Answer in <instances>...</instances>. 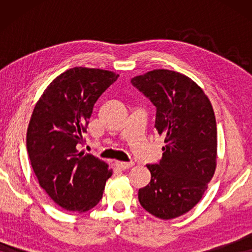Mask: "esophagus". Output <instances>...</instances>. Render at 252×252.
Masks as SVG:
<instances>
[{
    "instance_id": "1",
    "label": "esophagus",
    "mask_w": 252,
    "mask_h": 252,
    "mask_svg": "<svg viewBox=\"0 0 252 252\" xmlns=\"http://www.w3.org/2000/svg\"><path fill=\"white\" fill-rule=\"evenodd\" d=\"M134 165L133 161H128V163H126V161H116V166L122 168V170H127V168H130Z\"/></svg>"
}]
</instances>
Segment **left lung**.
I'll use <instances>...</instances> for the list:
<instances>
[{
  "mask_svg": "<svg viewBox=\"0 0 252 252\" xmlns=\"http://www.w3.org/2000/svg\"><path fill=\"white\" fill-rule=\"evenodd\" d=\"M132 85L156 106L155 128L164 136L159 164H148L151 179L139 189L142 208L159 219L178 218L204 195L217 166V124L211 102L187 75L153 70Z\"/></svg>",
  "mask_w": 252,
  "mask_h": 252,
  "instance_id": "left-lung-1",
  "label": "left lung"
}]
</instances>
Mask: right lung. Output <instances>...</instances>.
<instances>
[{
  "label": "right lung",
  "mask_w": 252,
  "mask_h": 252,
  "mask_svg": "<svg viewBox=\"0 0 252 252\" xmlns=\"http://www.w3.org/2000/svg\"><path fill=\"white\" fill-rule=\"evenodd\" d=\"M118 77L101 68H70L50 82L34 106L26 134L31 165L43 190L67 211L94 208L112 175L105 161L79 153L77 144L84 142L96 101Z\"/></svg>",
  "instance_id": "obj_1"
}]
</instances>
